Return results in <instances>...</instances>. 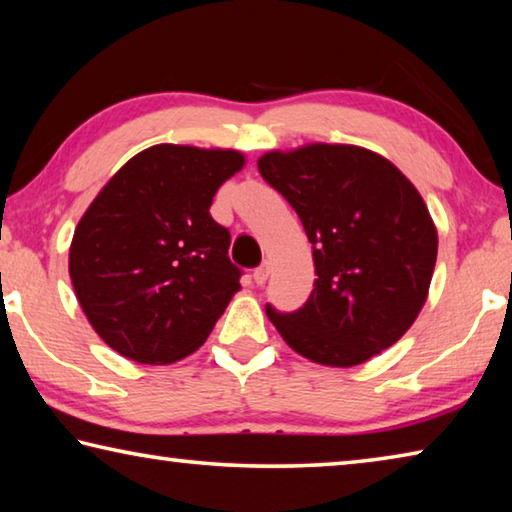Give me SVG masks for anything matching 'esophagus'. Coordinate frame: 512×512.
<instances>
[{"label":"esophagus","instance_id":"esophagus-1","mask_svg":"<svg viewBox=\"0 0 512 512\" xmlns=\"http://www.w3.org/2000/svg\"><path fill=\"white\" fill-rule=\"evenodd\" d=\"M268 273H271V266H268V264H262V266L255 268V271H253V280H255L257 287H262V284H266Z\"/></svg>","mask_w":512,"mask_h":512}]
</instances>
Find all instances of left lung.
I'll list each match as a JSON object with an SVG mask.
<instances>
[{
	"label": "left lung",
	"instance_id": "8db88e82",
	"mask_svg": "<svg viewBox=\"0 0 512 512\" xmlns=\"http://www.w3.org/2000/svg\"><path fill=\"white\" fill-rule=\"evenodd\" d=\"M257 169L300 216L318 280L305 305L266 316L293 350L350 368L391 348L427 302L438 232L411 180L352 144L271 151Z\"/></svg>",
	"mask_w": 512,
	"mask_h": 512
}]
</instances>
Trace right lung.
Returning <instances> with one entry per match:
<instances>
[{
  "instance_id": "right-lung-1",
  "label": "right lung",
  "mask_w": 512,
  "mask_h": 512,
  "mask_svg": "<svg viewBox=\"0 0 512 512\" xmlns=\"http://www.w3.org/2000/svg\"><path fill=\"white\" fill-rule=\"evenodd\" d=\"M246 158L158 144L128 160L90 203L69 246V277L103 341L137 363L201 348L241 289L230 232L212 198Z\"/></svg>"
}]
</instances>
